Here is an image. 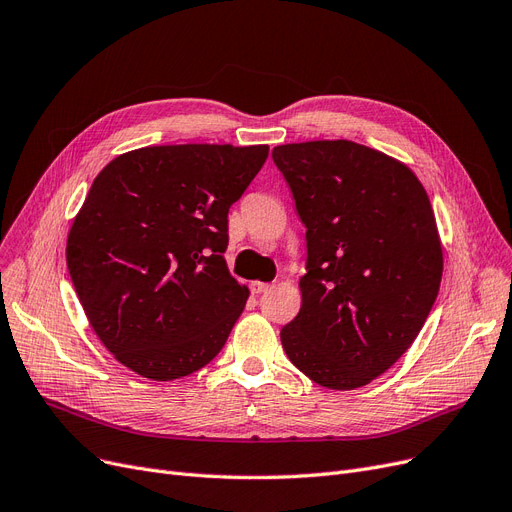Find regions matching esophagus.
I'll return each instance as SVG.
<instances>
[{
	"label": "esophagus",
	"mask_w": 512,
	"mask_h": 512,
	"mask_svg": "<svg viewBox=\"0 0 512 512\" xmlns=\"http://www.w3.org/2000/svg\"><path fill=\"white\" fill-rule=\"evenodd\" d=\"M250 290H252V294H262V292H269V290H271V283L252 281V283H250Z\"/></svg>",
	"instance_id": "obj_1"
}]
</instances>
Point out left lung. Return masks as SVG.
I'll return each instance as SVG.
<instances>
[{
    "label": "left lung",
    "instance_id": "1",
    "mask_svg": "<svg viewBox=\"0 0 512 512\" xmlns=\"http://www.w3.org/2000/svg\"><path fill=\"white\" fill-rule=\"evenodd\" d=\"M306 227L300 313L285 355L313 382L353 391L384 374L431 313L443 275L433 206L405 163L351 140L273 149Z\"/></svg>",
    "mask_w": 512,
    "mask_h": 512
}]
</instances>
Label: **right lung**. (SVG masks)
<instances>
[{
  "mask_svg": "<svg viewBox=\"0 0 512 512\" xmlns=\"http://www.w3.org/2000/svg\"><path fill=\"white\" fill-rule=\"evenodd\" d=\"M267 145H163L115 157L94 178L67 239V267L92 330L142 378L208 365L250 290L229 273V208Z\"/></svg>",
  "mask_w": 512,
  "mask_h": 512,
  "instance_id": "obj_1",
  "label": "right lung"
}]
</instances>
